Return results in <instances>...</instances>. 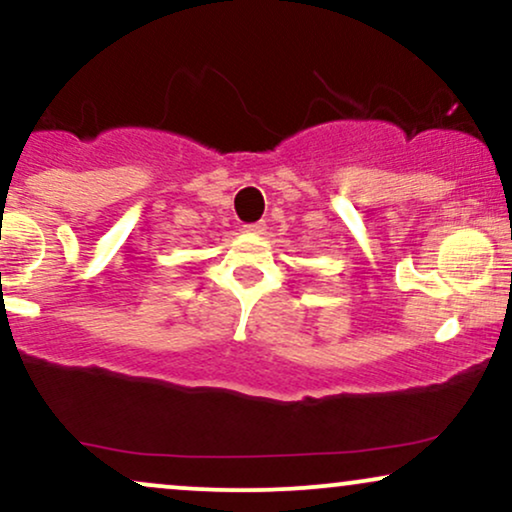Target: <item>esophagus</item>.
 I'll return each mask as SVG.
<instances>
[{
  "label": "esophagus",
  "instance_id": "1",
  "mask_svg": "<svg viewBox=\"0 0 512 512\" xmlns=\"http://www.w3.org/2000/svg\"><path fill=\"white\" fill-rule=\"evenodd\" d=\"M264 229H267V224H264V221H255V224H245V231L255 233V236H260V233H264Z\"/></svg>",
  "mask_w": 512,
  "mask_h": 512
}]
</instances>
